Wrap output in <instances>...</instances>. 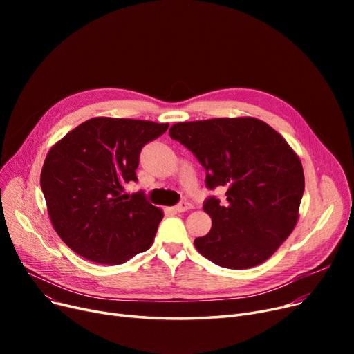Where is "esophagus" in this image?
Instances as JSON below:
<instances>
[{
  "instance_id": "1",
  "label": "esophagus",
  "mask_w": 354,
  "mask_h": 354,
  "mask_svg": "<svg viewBox=\"0 0 354 354\" xmlns=\"http://www.w3.org/2000/svg\"><path fill=\"white\" fill-rule=\"evenodd\" d=\"M176 212H187V211H189V209H192V205L189 202H180V203H178V205L174 208Z\"/></svg>"
}]
</instances>
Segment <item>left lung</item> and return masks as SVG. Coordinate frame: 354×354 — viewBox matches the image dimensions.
Listing matches in <instances>:
<instances>
[{
	"label": "left lung",
	"instance_id": "8db88e82",
	"mask_svg": "<svg viewBox=\"0 0 354 354\" xmlns=\"http://www.w3.org/2000/svg\"><path fill=\"white\" fill-rule=\"evenodd\" d=\"M171 138L187 146L207 171V187H224L227 202L203 203L211 231L194 241L219 267L263 264L290 236L304 192L301 160L287 140L255 118L179 122Z\"/></svg>",
	"mask_w": 354,
	"mask_h": 354
}]
</instances>
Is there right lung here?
<instances>
[{"label":"right lung","instance_id":"right-lung-1","mask_svg":"<svg viewBox=\"0 0 354 354\" xmlns=\"http://www.w3.org/2000/svg\"><path fill=\"white\" fill-rule=\"evenodd\" d=\"M169 123L93 118L54 143L40 176L47 211L63 243L88 261L120 266L151 248L163 211L124 185L138 180L142 147Z\"/></svg>","mask_w":354,"mask_h":354}]
</instances>
